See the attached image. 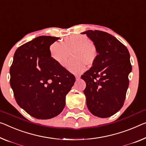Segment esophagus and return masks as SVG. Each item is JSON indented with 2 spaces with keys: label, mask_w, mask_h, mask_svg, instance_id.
Instances as JSON below:
<instances>
[{
  "label": "esophagus",
  "mask_w": 146,
  "mask_h": 146,
  "mask_svg": "<svg viewBox=\"0 0 146 146\" xmlns=\"http://www.w3.org/2000/svg\"><path fill=\"white\" fill-rule=\"evenodd\" d=\"M75 77H76V80H78L80 79V76H79V75H76Z\"/></svg>",
  "instance_id": "obj_1"
}]
</instances>
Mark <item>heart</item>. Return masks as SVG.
<instances>
[{
	"label": "heart",
	"instance_id": "heart-1",
	"mask_svg": "<svg viewBox=\"0 0 146 146\" xmlns=\"http://www.w3.org/2000/svg\"><path fill=\"white\" fill-rule=\"evenodd\" d=\"M50 55L52 59L64 67L70 58L67 68L74 74H81L86 70V64L92 66L98 57V50L90 39L85 35H73L64 38L62 43L54 42L50 46Z\"/></svg>",
	"mask_w": 146,
	"mask_h": 146
}]
</instances>
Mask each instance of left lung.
<instances>
[{
	"label": "left lung",
	"mask_w": 146,
	"mask_h": 146,
	"mask_svg": "<svg viewBox=\"0 0 146 146\" xmlns=\"http://www.w3.org/2000/svg\"><path fill=\"white\" fill-rule=\"evenodd\" d=\"M86 35L98 50L95 63L81 78L86 83L84 93L92 114L104 118L113 115L123 106L132 70L129 50L113 36L89 30Z\"/></svg>",
	"instance_id": "8db88e82"
}]
</instances>
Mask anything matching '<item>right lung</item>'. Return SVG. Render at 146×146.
<instances>
[{"label": "right lung", "instance_id": "add662e5", "mask_svg": "<svg viewBox=\"0 0 146 146\" xmlns=\"http://www.w3.org/2000/svg\"><path fill=\"white\" fill-rule=\"evenodd\" d=\"M58 37L41 36L15 51L10 69V86L17 104L39 119L55 117L65 106L75 76L51 57Z\"/></svg>", "mask_w": 146, "mask_h": 146}]
</instances>
